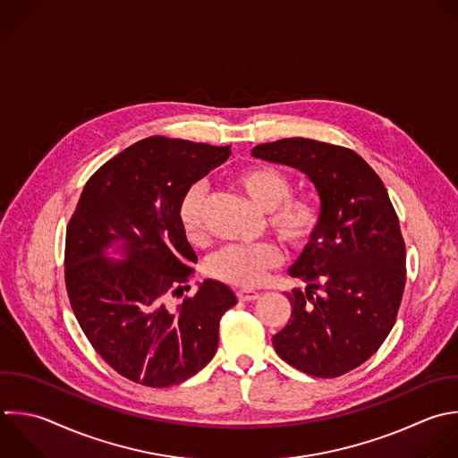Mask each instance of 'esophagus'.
<instances>
[{"instance_id": "esophagus-1", "label": "esophagus", "mask_w": 458, "mask_h": 458, "mask_svg": "<svg viewBox=\"0 0 458 458\" xmlns=\"http://www.w3.org/2000/svg\"><path fill=\"white\" fill-rule=\"evenodd\" d=\"M236 295H238L240 301L250 302V301H256L259 297V292H256V290H240V292H236Z\"/></svg>"}]
</instances>
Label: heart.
I'll use <instances>...</instances> for the list:
<instances>
[{
	"label": "heart",
	"mask_w": 458,
	"mask_h": 458,
	"mask_svg": "<svg viewBox=\"0 0 458 458\" xmlns=\"http://www.w3.org/2000/svg\"><path fill=\"white\" fill-rule=\"evenodd\" d=\"M234 182L254 208L267 213L270 229L284 245L302 249L311 242L322 218L320 206L311 197H290L288 175L274 166L256 165L240 170ZM206 188L195 182L186 188L179 202L181 227L193 243L206 236ZM277 261L279 250L272 243L229 245L211 256L208 272L229 284L254 286Z\"/></svg>",
	"instance_id": "heart-1"
}]
</instances>
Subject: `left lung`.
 Returning <instances> with one entry per match:
<instances>
[{
  "label": "left lung",
  "instance_id": "left-lung-1",
  "mask_svg": "<svg viewBox=\"0 0 458 458\" xmlns=\"http://www.w3.org/2000/svg\"><path fill=\"white\" fill-rule=\"evenodd\" d=\"M302 172L320 199V225L288 268L306 290L286 293L288 324L272 336L292 367L336 377L361 365L388 336L406 281L397 215L376 172L352 150L304 138L252 148Z\"/></svg>",
  "mask_w": 458,
  "mask_h": 458
}]
</instances>
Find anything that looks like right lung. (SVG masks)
Instances as JSON below:
<instances>
[{"mask_svg":"<svg viewBox=\"0 0 458 458\" xmlns=\"http://www.w3.org/2000/svg\"><path fill=\"white\" fill-rule=\"evenodd\" d=\"M229 148L141 140L95 172L68 224L73 313L97 352L131 381L165 388L197 374L216 352L222 315L238 302L227 284L206 279L168 304L197 261L179 222L181 197L225 163Z\"/></svg>","mask_w":458,"mask_h":458,"instance_id":"right-lung-1","label":"right lung"}]
</instances>
